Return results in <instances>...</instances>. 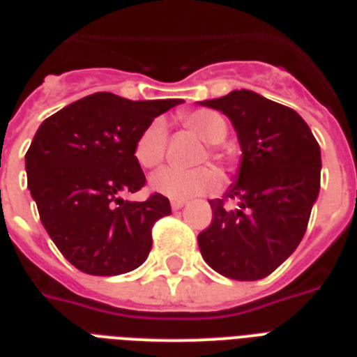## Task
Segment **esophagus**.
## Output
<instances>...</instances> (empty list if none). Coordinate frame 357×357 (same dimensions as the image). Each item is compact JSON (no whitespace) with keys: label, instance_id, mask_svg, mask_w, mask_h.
<instances>
[{"label":"esophagus","instance_id":"1","mask_svg":"<svg viewBox=\"0 0 357 357\" xmlns=\"http://www.w3.org/2000/svg\"><path fill=\"white\" fill-rule=\"evenodd\" d=\"M185 204H187V202H185V200H172V202H170V206H172L174 211H179V209H181V207H183Z\"/></svg>","mask_w":357,"mask_h":357}]
</instances>
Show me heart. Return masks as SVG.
Listing matches in <instances>:
<instances>
[{
  "instance_id": "b5f03b06",
  "label": "heart",
  "mask_w": 357,
  "mask_h": 357,
  "mask_svg": "<svg viewBox=\"0 0 357 357\" xmlns=\"http://www.w3.org/2000/svg\"><path fill=\"white\" fill-rule=\"evenodd\" d=\"M181 123L207 144L222 142L228 133L226 120L215 111H206V109L183 114ZM165 153H167V128L162 120H153L135 140L133 155L142 168H153L161 165ZM209 155L217 161L222 159L215 148L209 150ZM218 183L220 178L217 170L207 165L196 168L165 167L150 178L151 190H155L157 195L167 196L170 200H189L195 196L207 195L217 189Z\"/></svg>"
}]
</instances>
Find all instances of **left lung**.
I'll return each instance as SVG.
<instances>
[{
  "label": "left lung",
  "instance_id": "obj_1",
  "mask_svg": "<svg viewBox=\"0 0 357 357\" xmlns=\"http://www.w3.org/2000/svg\"><path fill=\"white\" fill-rule=\"evenodd\" d=\"M200 105L231 120L243 150L238 179L222 200H209L211 226L198 235L202 257L226 278L261 280L304 237L321 189V148L296 111L252 91ZM226 199L239 206L228 210Z\"/></svg>",
  "mask_w": 357,
  "mask_h": 357
}]
</instances>
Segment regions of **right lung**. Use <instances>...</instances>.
Returning a JSON list of instances; mask_svg holds the SVG:
<instances>
[{"label": "right lung", "instance_id": "right-lung-1", "mask_svg": "<svg viewBox=\"0 0 357 357\" xmlns=\"http://www.w3.org/2000/svg\"><path fill=\"white\" fill-rule=\"evenodd\" d=\"M183 100L131 102L96 92L40 123L25 153L27 187L61 254L85 274L135 271L151 250V228L172 213L167 196L123 200L146 178L135 140L155 116Z\"/></svg>", "mask_w": 357, "mask_h": 357}]
</instances>
